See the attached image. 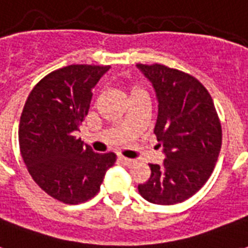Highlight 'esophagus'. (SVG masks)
Segmentation results:
<instances>
[{
  "label": "esophagus",
  "mask_w": 248,
  "mask_h": 248,
  "mask_svg": "<svg viewBox=\"0 0 248 248\" xmlns=\"http://www.w3.org/2000/svg\"><path fill=\"white\" fill-rule=\"evenodd\" d=\"M118 159H120V162L122 163L124 166H127V167H130V166H132L134 163H135V161L131 158H126V157H118Z\"/></svg>",
  "instance_id": "34e87169"
}]
</instances>
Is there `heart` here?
<instances>
[{
	"label": "heart",
	"mask_w": 248,
	"mask_h": 248,
	"mask_svg": "<svg viewBox=\"0 0 248 248\" xmlns=\"http://www.w3.org/2000/svg\"><path fill=\"white\" fill-rule=\"evenodd\" d=\"M134 91H135V90H134Z\"/></svg>",
	"instance_id": "1"
}]
</instances>
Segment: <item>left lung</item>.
Listing matches in <instances>:
<instances>
[{
    "mask_svg": "<svg viewBox=\"0 0 248 248\" xmlns=\"http://www.w3.org/2000/svg\"><path fill=\"white\" fill-rule=\"evenodd\" d=\"M136 67L155 89V134L165 155L162 165H149L151 177L138 189L151 203H180L214 171L221 148L219 117L211 95L194 77L161 64Z\"/></svg>",
    "mask_w": 248,
    "mask_h": 248,
    "instance_id": "8db88e82",
    "label": "left lung"
}]
</instances>
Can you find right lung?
I'll return each mask as SVG.
<instances>
[{
    "instance_id": "1",
    "label": "right lung",
    "mask_w": 248,
    "mask_h": 248,
    "mask_svg": "<svg viewBox=\"0 0 248 248\" xmlns=\"http://www.w3.org/2000/svg\"><path fill=\"white\" fill-rule=\"evenodd\" d=\"M110 67L68 65L37 83L25 101L19 145L27 169L42 190L64 203L93 198L114 153H95L76 138L87 116L93 89Z\"/></svg>"
}]
</instances>
